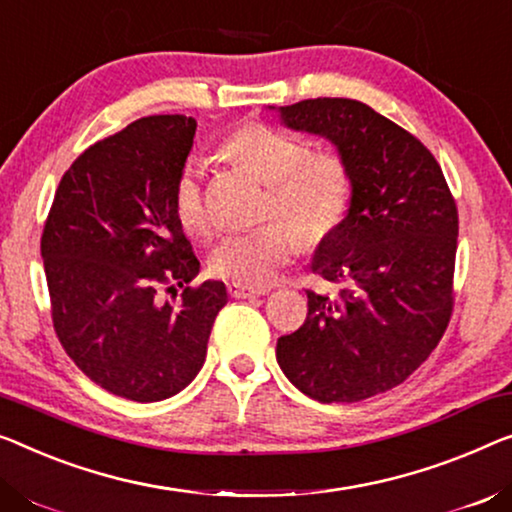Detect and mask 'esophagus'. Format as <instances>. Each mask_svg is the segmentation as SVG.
<instances>
[{"instance_id": "obj_1", "label": "esophagus", "mask_w": 512, "mask_h": 512, "mask_svg": "<svg viewBox=\"0 0 512 512\" xmlns=\"http://www.w3.org/2000/svg\"><path fill=\"white\" fill-rule=\"evenodd\" d=\"M227 292H230V296H234V299H253V296L266 294V289L248 287V285H241V282H230V285H227Z\"/></svg>"}]
</instances>
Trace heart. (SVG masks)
<instances>
[{
	"mask_svg": "<svg viewBox=\"0 0 512 512\" xmlns=\"http://www.w3.org/2000/svg\"><path fill=\"white\" fill-rule=\"evenodd\" d=\"M218 151L269 186L262 216L273 220L257 230L225 236L218 243L209 259L218 278L248 287L271 285L292 262L299 241L315 248L345 223L352 204V170L335 151H312L301 137L262 121L234 128L223 137ZM172 200L183 230L195 236L211 232L204 170L197 158L181 165Z\"/></svg>",
	"mask_w": 512,
	"mask_h": 512,
	"instance_id": "obj_1",
	"label": "heart"
}]
</instances>
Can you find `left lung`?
Returning a JSON list of instances; mask_svg holds the SVG:
<instances>
[{
	"label": "left lung",
	"instance_id": "1",
	"mask_svg": "<svg viewBox=\"0 0 512 512\" xmlns=\"http://www.w3.org/2000/svg\"><path fill=\"white\" fill-rule=\"evenodd\" d=\"M294 131L324 135L352 170V207L312 273L308 317L276 347L280 370L319 402H358L402 384L439 345L453 315L457 207L418 137L352 98L285 105Z\"/></svg>",
	"mask_w": 512,
	"mask_h": 512
}]
</instances>
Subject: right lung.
Instances as JSON below:
<instances>
[{"mask_svg": "<svg viewBox=\"0 0 512 512\" xmlns=\"http://www.w3.org/2000/svg\"><path fill=\"white\" fill-rule=\"evenodd\" d=\"M197 121L156 114L98 140L64 172L43 225L52 326L73 363L105 391L158 402L183 391L207 358L220 280L188 285L200 259L174 213L172 190Z\"/></svg>", "mask_w": 512, "mask_h": 512, "instance_id": "obj_1", "label": "right lung"}]
</instances>
